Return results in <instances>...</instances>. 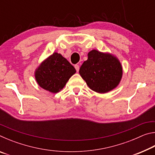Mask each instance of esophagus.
Wrapping results in <instances>:
<instances>
[{
  "mask_svg": "<svg viewBox=\"0 0 155 155\" xmlns=\"http://www.w3.org/2000/svg\"><path fill=\"white\" fill-rule=\"evenodd\" d=\"M74 68L76 70H77V72H78V70H79V68H80V66L78 65H74Z\"/></svg>",
  "mask_w": 155,
  "mask_h": 155,
  "instance_id": "obj_1",
  "label": "esophagus"
}]
</instances>
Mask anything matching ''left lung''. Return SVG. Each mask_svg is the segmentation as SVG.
I'll list each match as a JSON object with an SVG mask.
<instances>
[{
  "label": "left lung",
  "mask_w": 155,
  "mask_h": 155,
  "mask_svg": "<svg viewBox=\"0 0 155 155\" xmlns=\"http://www.w3.org/2000/svg\"><path fill=\"white\" fill-rule=\"evenodd\" d=\"M79 74L91 90L106 93L119 84L122 68L117 59L111 54L92 50L81 66Z\"/></svg>",
  "instance_id": "obj_1"
}]
</instances>
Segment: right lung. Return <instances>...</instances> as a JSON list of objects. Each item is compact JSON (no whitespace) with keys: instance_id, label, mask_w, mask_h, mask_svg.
<instances>
[{"instance_id":"add662e5","label":"right lung","mask_w":155,"mask_h":155,"mask_svg":"<svg viewBox=\"0 0 155 155\" xmlns=\"http://www.w3.org/2000/svg\"><path fill=\"white\" fill-rule=\"evenodd\" d=\"M75 72V68L66 59L54 52L36 70L35 78L41 87L57 93Z\"/></svg>"}]
</instances>
